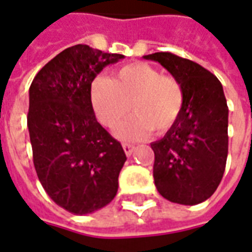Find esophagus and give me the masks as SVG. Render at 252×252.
Returning <instances> with one entry per match:
<instances>
[{
	"instance_id": "obj_1",
	"label": "esophagus",
	"mask_w": 252,
	"mask_h": 252,
	"mask_svg": "<svg viewBox=\"0 0 252 252\" xmlns=\"http://www.w3.org/2000/svg\"><path fill=\"white\" fill-rule=\"evenodd\" d=\"M123 148H124V152H126V156H131L133 150H135V147L132 144H128V143H124V144H123Z\"/></svg>"
}]
</instances>
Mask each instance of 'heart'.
Returning a JSON list of instances; mask_svg holds the SVG:
<instances>
[{"label": "heart", "mask_w": 252, "mask_h": 252, "mask_svg": "<svg viewBox=\"0 0 252 252\" xmlns=\"http://www.w3.org/2000/svg\"><path fill=\"white\" fill-rule=\"evenodd\" d=\"M97 120L115 128L132 109L135 115L117 128L124 140L140 139L151 129L164 132L178 121L184 105V89L178 79L147 63H133L117 70L116 79L98 76L91 88Z\"/></svg>", "instance_id": "obj_1"}]
</instances>
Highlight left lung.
Segmentation results:
<instances>
[{"instance_id": "left-lung-1", "label": "left lung", "mask_w": 252, "mask_h": 252, "mask_svg": "<svg viewBox=\"0 0 252 252\" xmlns=\"http://www.w3.org/2000/svg\"><path fill=\"white\" fill-rule=\"evenodd\" d=\"M159 63L184 89L178 121L154 141L155 186L172 203L195 206L220 183L228 154V107L215 76L191 60L168 52L144 56Z\"/></svg>"}]
</instances>
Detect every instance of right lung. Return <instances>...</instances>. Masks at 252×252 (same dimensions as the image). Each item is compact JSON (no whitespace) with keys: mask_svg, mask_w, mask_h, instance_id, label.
Here are the masks:
<instances>
[{"mask_svg":"<svg viewBox=\"0 0 252 252\" xmlns=\"http://www.w3.org/2000/svg\"><path fill=\"white\" fill-rule=\"evenodd\" d=\"M124 59L88 45L70 46L36 74L29 88L28 129L37 176L57 206L74 215L113 200L126 156L96 120L94 77Z\"/></svg>","mask_w":252,"mask_h":252,"instance_id":"obj_1","label":"right lung"}]
</instances>
